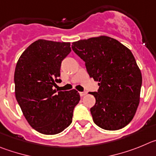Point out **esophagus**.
Instances as JSON below:
<instances>
[{
  "label": "esophagus",
  "mask_w": 156,
  "mask_h": 156,
  "mask_svg": "<svg viewBox=\"0 0 156 156\" xmlns=\"http://www.w3.org/2000/svg\"><path fill=\"white\" fill-rule=\"evenodd\" d=\"M87 94V92H80V95H81V97H83V96H85V95Z\"/></svg>",
  "instance_id": "1"
}]
</instances>
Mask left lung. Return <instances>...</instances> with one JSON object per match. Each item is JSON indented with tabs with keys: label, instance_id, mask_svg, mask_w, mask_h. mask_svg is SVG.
Wrapping results in <instances>:
<instances>
[{
	"label": "left lung",
	"instance_id": "obj_1",
	"mask_svg": "<svg viewBox=\"0 0 156 156\" xmlns=\"http://www.w3.org/2000/svg\"><path fill=\"white\" fill-rule=\"evenodd\" d=\"M72 50L85 62L89 76L99 82L98 92H90L95 98L90 109L94 123L108 130L127 126L139 105L142 83L131 51L106 36L74 42Z\"/></svg>",
	"mask_w": 156,
	"mask_h": 156
}]
</instances>
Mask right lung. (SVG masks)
<instances>
[{
    "mask_svg": "<svg viewBox=\"0 0 156 156\" xmlns=\"http://www.w3.org/2000/svg\"><path fill=\"white\" fill-rule=\"evenodd\" d=\"M71 51V43L38 40L17 62L15 97L29 125L41 134L52 135L67 128L80 101L75 89H54L55 82L61 81V62Z\"/></svg>",
    "mask_w": 156,
    "mask_h": 156,
    "instance_id": "obj_1",
    "label": "right lung"
}]
</instances>
